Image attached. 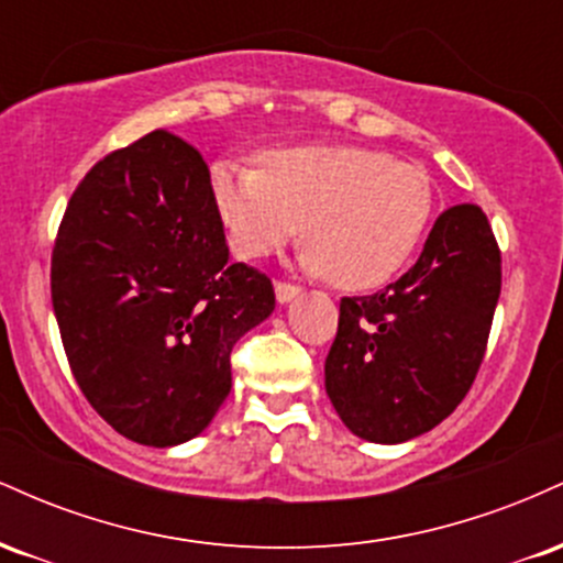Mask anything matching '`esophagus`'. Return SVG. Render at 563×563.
<instances>
[{
	"instance_id": "34e87169",
	"label": "esophagus",
	"mask_w": 563,
	"mask_h": 563,
	"mask_svg": "<svg viewBox=\"0 0 563 563\" xmlns=\"http://www.w3.org/2000/svg\"><path fill=\"white\" fill-rule=\"evenodd\" d=\"M301 294L299 286H290V283H275V296H277V303H288L294 301L296 296Z\"/></svg>"
}]
</instances>
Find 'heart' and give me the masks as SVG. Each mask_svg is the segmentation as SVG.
Here are the masks:
<instances>
[{
  "label": "heart",
  "mask_w": 563,
  "mask_h": 563,
  "mask_svg": "<svg viewBox=\"0 0 563 563\" xmlns=\"http://www.w3.org/2000/svg\"><path fill=\"white\" fill-rule=\"evenodd\" d=\"M260 169L219 161L209 192L228 241L243 260H264L301 232L299 264L335 286L389 283L421 245L434 196L423 169L376 147L346 142L269 147Z\"/></svg>",
  "instance_id": "b5f03b06"
}]
</instances>
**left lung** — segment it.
I'll use <instances>...</instances> for the list:
<instances>
[{"instance_id":"obj_1","label":"left lung","mask_w":563,"mask_h":563,"mask_svg":"<svg viewBox=\"0 0 563 563\" xmlns=\"http://www.w3.org/2000/svg\"><path fill=\"white\" fill-rule=\"evenodd\" d=\"M497 299L493 228L479 206H452L397 283L341 299L325 391L346 429L399 444L442 423L474 384Z\"/></svg>"}]
</instances>
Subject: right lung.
<instances>
[{"instance_id": "add662e5", "label": "right lung", "mask_w": 563, "mask_h": 563, "mask_svg": "<svg viewBox=\"0 0 563 563\" xmlns=\"http://www.w3.org/2000/svg\"><path fill=\"white\" fill-rule=\"evenodd\" d=\"M53 307L89 405L132 442L177 448L228 399L232 346L273 314L275 290L230 262L200 153L151 132L70 196Z\"/></svg>"}]
</instances>
